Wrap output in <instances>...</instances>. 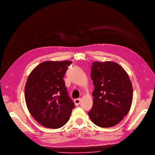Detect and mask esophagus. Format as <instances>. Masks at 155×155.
<instances>
[{
  "instance_id": "esophagus-1",
  "label": "esophagus",
  "mask_w": 155,
  "mask_h": 155,
  "mask_svg": "<svg viewBox=\"0 0 155 155\" xmlns=\"http://www.w3.org/2000/svg\"><path fill=\"white\" fill-rule=\"evenodd\" d=\"M81 98H77V99H75L74 100V104H75L77 106L78 105L80 104V103H81Z\"/></svg>"
}]
</instances>
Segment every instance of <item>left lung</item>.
Masks as SVG:
<instances>
[{
	"mask_svg": "<svg viewBox=\"0 0 155 155\" xmlns=\"http://www.w3.org/2000/svg\"><path fill=\"white\" fill-rule=\"evenodd\" d=\"M91 79L93 105L88 115L101 128L114 127L127 115L132 104L133 87L128 73L117 63L94 62Z\"/></svg>",
	"mask_w": 155,
	"mask_h": 155,
	"instance_id": "obj_1",
	"label": "left lung"
}]
</instances>
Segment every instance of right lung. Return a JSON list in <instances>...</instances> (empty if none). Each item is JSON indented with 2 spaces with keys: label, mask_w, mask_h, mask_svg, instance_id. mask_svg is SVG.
I'll use <instances>...</instances> for the list:
<instances>
[{
  "label": "right lung",
  "mask_w": 155,
  "mask_h": 155,
  "mask_svg": "<svg viewBox=\"0 0 155 155\" xmlns=\"http://www.w3.org/2000/svg\"><path fill=\"white\" fill-rule=\"evenodd\" d=\"M69 61H45L33 69L25 87L28 111L36 121L46 128L63 127L74 107L63 81Z\"/></svg>",
  "instance_id": "add662e5"
}]
</instances>
